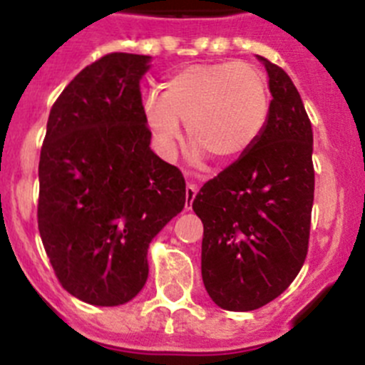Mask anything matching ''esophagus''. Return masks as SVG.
<instances>
[{
  "label": "esophagus",
  "mask_w": 365,
  "mask_h": 365,
  "mask_svg": "<svg viewBox=\"0 0 365 365\" xmlns=\"http://www.w3.org/2000/svg\"><path fill=\"white\" fill-rule=\"evenodd\" d=\"M196 194H198V187L192 185V183H189V185L185 187V196H187V207H185V209H190L194 198H196Z\"/></svg>",
  "instance_id": "esophagus-1"
}]
</instances>
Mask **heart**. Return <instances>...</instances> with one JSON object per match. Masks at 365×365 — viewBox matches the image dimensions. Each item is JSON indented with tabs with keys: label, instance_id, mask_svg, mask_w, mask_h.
Listing matches in <instances>:
<instances>
[{
	"label": "heart",
	"instance_id": "1",
	"mask_svg": "<svg viewBox=\"0 0 365 365\" xmlns=\"http://www.w3.org/2000/svg\"><path fill=\"white\" fill-rule=\"evenodd\" d=\"M270 111L267 75L248 63H205L182 68L162 84V95L144 98V115L155 142L171 156L182 140V124L198 148L196 160L214 156L232 163L259 140Z\"/></svg>",
	"mask_w": 365,
	"mask_h": 365
}]
</instances>
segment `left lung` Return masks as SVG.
Listing matches in <instances>:
<instances>
[{
	"instance_id": "obj_1",
	"label": "left lung",
	"mask_w": 365,
	"mask_h": 365,
	"mask_svg": "<svg viewBox=\"0 0 365 365\" xmlns=\"http://www.w3.org/2000/svg\"><path fill=\"white\" fill-rule=\"evenodd\" d=\"M257 59L272 93L259 140L192 202L203 223V284L229 312H252L279 297L308 254L315 190L312 122L288 73Z\"/></svg>"
}]
</instances>
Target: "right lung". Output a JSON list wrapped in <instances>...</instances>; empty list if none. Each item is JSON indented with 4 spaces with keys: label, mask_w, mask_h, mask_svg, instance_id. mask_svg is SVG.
Listing matches in <instances>:
<instances>
[{
    "label": "right lung",
    "mask_w": 365,
    "mask_h": 365,
    "mask_svg": "<svg viewBox=\"0 0 365 365\" xmlns=\"http://www.w3.org/2000/svg\"><path fill=\"white\" fill-rule=\"evenodd\" d=\"M149 63L108 53L84 68L52 106L41 148V240L64 290L93 306L144 288L149 243L187 202L178 167L149 148Z\"/></svg>",
    "instance_id": "obj_1"
}]
</instances>
